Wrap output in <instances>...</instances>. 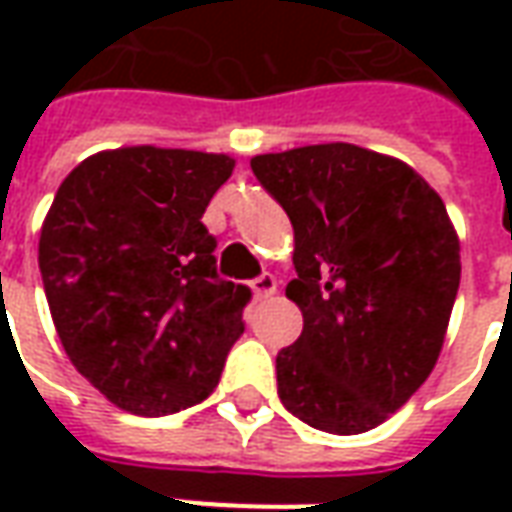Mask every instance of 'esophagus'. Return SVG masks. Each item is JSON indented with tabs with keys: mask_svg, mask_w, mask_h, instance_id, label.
Wrapping results in <instances>:
<instances>
[{
	"mask_svg": "<svg viewBox=\"0 0 512 512\" xmlns=\"http://www.w3.org/2000/svg\"><path fill=\"white\" fill-rule=\"evenodd\" d=\"M249 288L255 293V299H266V296H271L277 290V279L271 277V274H260V277L249 282Z\"/></svg>",
	"mask_w": 512,
	"mask_h": 512,
	"instance_id": "1",
	"label": "esophagus"
}]
</instances>
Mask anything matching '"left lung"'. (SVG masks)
Masks as SVG:
<instances>
[{"label": "left lung", "instance_id": "1", "mask_svg": "<svg viewBox=\"0 0 512 512\" xmlns=\"http://www.w3.org/2000/svg\"><path fill=\"white\" fill-rule=\"evenodd\" d=\"M252 172L296 235L304 329L277 354L279 400L326 433L376 428L444 345L461 285L447 208L408 164L348 142L255 156Z\"/></svg>", "mask_w": 512, "mask_h": 512}]
</instances>
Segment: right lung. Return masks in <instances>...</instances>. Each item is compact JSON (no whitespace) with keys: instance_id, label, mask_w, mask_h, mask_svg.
<instances>
[{"instance_id":"right-lung-1","label":"right lung","mask_w":512,"mask_h":512,"mask_svg":"<svg viewBox=\"0 0 512 512\" xmlns=\"http://www.w3.org/2000/svg\"><path fill=\"white\" fill-rule=\"evenodd\" d=\"M233 167L200 150H104L51 202L38 246L51 318L73 367L123 411L202 403L244 334L252 290L216 274L202 224Z\"/></svg>"}]
</instances>
